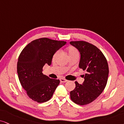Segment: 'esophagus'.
Masks as SVG:
<instances>
[{"mask_svg":"<svg viewBox=\"0 0 124 124\" xmlns=\"http://www.w3.org/2000/svg\"><path fill=\"white\" fill-rule=\"evenodd\" d=\"M60 82H62V83H65V82H67V81H68L67 79H65L64 78H61L60 79Z\"/></svg>","mask_w":124,"mask_h":124,"instance_id":"obj_1","label":"esophagus"}]
</instances>
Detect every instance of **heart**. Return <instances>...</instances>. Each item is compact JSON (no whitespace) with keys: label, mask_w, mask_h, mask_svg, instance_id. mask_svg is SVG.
Instances as JSON below:
<instances>
[{"label":"heart","mask_w":124,"mask_h":124,"mask_svg":"<svg viewBox=\"0 0 124 124\" xmlns=\"http://www.w3.org/2000/svg\"><path fill=\"white\" fill-rule=\"evenodd\" d=\"M67 51H68V56H69V57H71V56H72L75 54H79L78 50H77V49L75 48L74 46H70L69 48L67 49ZM59 54V50L56 51V52L53 54V57H52V60L53 61L56 59V58H57Z\"/></svg>","instance_id":"1"}]
</instances>
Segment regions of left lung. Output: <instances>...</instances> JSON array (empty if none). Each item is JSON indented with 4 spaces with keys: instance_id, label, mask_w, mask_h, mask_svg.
Here are the masks:
<instances>
[{
    "instance_id": "8db88e82",
    "label": "left lung",
    "mask_w": 124,
    "mask_h": 124,
    "mask_svg": "<svg viewBox=\"0 0 124 124\" xmlns=\"http://www.w3.org/2000/svg\"><path fill=\"white\" fill-rule=\"evenodd\" d=\"M70 44L80 52L79 68L86 71L83 83L75 82L76 87L70 92V97L76 104H89L106 87L109 72L108 62L103 53L92 44L84 41H71Z\"/></svg>"
}]
</instances>
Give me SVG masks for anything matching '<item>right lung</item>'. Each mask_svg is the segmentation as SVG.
I'll list each match as a JSON object with an SVG mask.
<instances>
[{
	"label": "right lung",
	"mask_w": 124,
	"mask_h": 124,
	"mask_svg": "<svg viewBox=\"0 0 124 124\" xmlns=\"http://www.w3.org/2000/svg\"><path fill=\"white\" fill-rule=\"evenodd\" d=\"M65 43L40 38L27 44L20 53L17 62L18 78L27 96L34 101H48L59 85V79L49 78L42 71L45 64H51L53 54Z\"/></svg>",
	"instance_id": "right-lung-1"
}]
</instances>
